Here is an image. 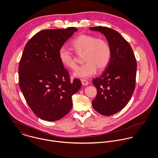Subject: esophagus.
Here are the masks:
<instances>
[{
    "label": "esophagus",
    "instance_id": "obj_1",
    "mask_svg": "<svg viewBox=\"0 0 158 158\" xmlns=\"http://www.w3.org/2000/svg\"><path fill=\"white\" fill-rule=\"evenodd\" d=\"M81 82H82V84L83 85H85V86L89 85V82L85 80V79H81Z\"/></svg>",
    "mask_w": 158,
    "mask_h": 158
}]
</instances>
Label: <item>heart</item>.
Returning a JSON list of instances; mask_svg holds the SVG:
<instances>
[{
	"label": "heart",
	"mask_w": 158,
	"mask_h": 158,
	"mask_svg": "<svg viewBox=\"0 0 158 158\" xmlns=\"http://www.w3.org/2000/svg\"><path fill=\"white\" fill-rule=\"evenodd\" d=\"M72 46L77 53L84 52L85 64L77 67L73 76L79 78H89L96 73L97 68L101 71L109 63L111 51L108 43L104 40L97 38L95 36L81 34L71 43ZM59 58L64 66L74 69L76 60L70 50L62 46L59 50Z\"/></svg>",
	"instance_id": "b5f03b06"
}]
</instances>
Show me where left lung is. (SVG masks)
I'll list each match as a JSON object with an SVG mask.
<instances>
[{
    "label": "left lung",
    "mask_w": 158,
    "mask_h": 158,
    "mask_svg": "<svg viewBox=\"0 0 158 158\" xmlns=\"http://www.w3.org/2000/svg\"><path fill=\"white\" fill-rule=\"evenodd\" d=\"M89 29L102 33L110 48L109 63L102 74L92 80L97 89L93 107L100 114L110 116L123 109L133 94L137 62L131 46L118 32L101 26Z\"/></svg>",
    "instance_id": "obj_1"
}]
</instances>
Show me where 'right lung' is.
<instances>
[{"instance_id": "right-lung-1", "label": "right lung", "mask_w": 158, "mask_h": 158, "mask_svg": "<svg viewBox=\"0 0 158 158\" xmlns=\"http://www.w3.org/2000/svg\"><path fill=\"white\" fill-rule=\"evenodd\" d=\"M77 29L43 30L26 44L19 62V85L29 106L40 118L50 122L64 117L73 106L72 96L82 86L69 79L59 50Z\"/></svg>"}]
</instances>
